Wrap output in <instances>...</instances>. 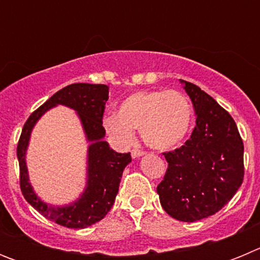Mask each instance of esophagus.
I'll return each instance as SVG.
<instances>
[{
	"label": "esophagus",
	"instance_id": "esophagus-1",
	"mask_svg": "<svg viewBox=\"0 0 260 260\" xmlns=\"http://www.w3.org/2000/svg\"><path fill=\"white\" fill-rule=\"evenodd\" d=\"M144 155V151L139 150V148H134V150L132 151V156L133 157H139V156Z\"/></svg>",
	"mask_w": 260,
	"mask_h": 260
}]
</instances>
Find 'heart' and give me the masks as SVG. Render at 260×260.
<instances>
[{
  "label": "heart",
  "instance_id": "1",
  "mask_svg": "<svg viewBox=\"0 0 260 260\" xmlns=\"http://www.w3.org/2000/svg\"><path fill=\"white\" fill-rule=\"evenodd\" d=\"M189 100L178 91H141L121 104L118 116L104 118V127L122 146L134 142L135 128L147 146L168 150L182 142L191 125Z\"/></svg>",
  "mask_w": 260,
  "mask_h": 260
}]
</instances>
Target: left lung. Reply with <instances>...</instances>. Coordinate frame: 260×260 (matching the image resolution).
I'll list each match as a JSON object with an SVG mask.
<instances>
[{
    "mask_svg": "<svg viewBox=\"0 0 260 260\" xmlns=\"http://www.w3.org/2000/svg\"><path fill=\"white\" fill-rule=\"evenodd\" d=\"M191 99L197 125L185 144L162 152L168 162L157 194L176 220L192 222L213 215L243 182V142L231 114L198 86L181 80Z\"/></svg>",
    "mask_w": 260,
    "mask_h": 260,
    "instance_id": "8db88e82",
    "label": "left lung"
}]
</instances>
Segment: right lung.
Masks as SVG:
<instances>
[{"label": "right lung", "mask_w": 260, "mask_h": 260, "mask_svg": "<svg viewBox=\"0 0 260 260\" xmlns=\"http://www.w3.org/2000/svg\"><path fill=\"white\" fill-rule=\"evenodd\" d=\"M108 93L109 87L105 84L74 83L63 87L35 112H32L23 126L18 142L19 185L23 197L44 217L66 228H87L89 225L100 221L109 212L118 192L123 169L132 161L130 152H116L110 148L107 142L103 141L105 135L103 116ZM57 104L68 105L77 110L84 123L87 139L93 142L89 149L87 189L79 201L68 208H50L36 197L28 182L24 160L31 127L41 114Z\"/></svg>", "instance_id": "right-lung-1"}]
</instances>
